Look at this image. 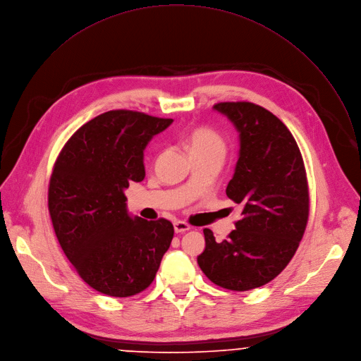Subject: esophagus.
<instances>
[{"label": "esophagus", "mask_w": 361, "mask_h": 361, "mask_svg": "<svg viewBox=\"0 0 361 361\" xmlns=\"http://www.w3.org/2000/svg\"><path fill=\"white\" fill-rule=\"evenodd\" d=\"M173 228H175V232L176 233H185L188 231H190V225L183 222V221H178L173 224Z\"/></svg>", "instance_id": "esophagus-1"}]
</instances>
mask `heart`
I'll return each mask as SVG.
<instances>
[{"label": "heart", "instance_id": "obj_1", "mask_svg": "<svg viewBox=\"0 0 361 361\" xmlns=\"http://www.w3.org/2000/svg\"><path fill=\"white\" fill-rule=\"evenodd\" d=\"M185 145L192 158H221L226 155L225 137L210 126H196L185 137Z\"/></svg>", "mask_w": 361, "mask_h": 361}]
</instances>
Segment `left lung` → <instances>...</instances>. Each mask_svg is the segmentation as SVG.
Segmentation results:
<instances>
[{
    "mask_svg": "<svg viewBox=\"0 0 361 361\" xmlns=\"http://www.w3.org/2000/svg\"><path fill=\"white\" fill-rule=\"evenodd\" d=\"M240 132V154L226 195L240 204L235 231L218 243L203 229L197 264L224 289L246 292L271 281L289 264L305 235L310 196L298 142L270 111L246 101L218 102Z\"/></svg>",
    "mask_w": 361,
    "mask_h": 361,
    "instance_id": "left-lung-1",
    "label": "left lung"
}]
</instances>
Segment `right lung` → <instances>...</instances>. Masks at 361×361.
Returning <instances> with one entry per match:
<instances>
[{
  "instance_id": "1",
  "label": "right lung",
  "mask_w": 361,
  "mask_h": 361,
  "mask_svg": "<svg viewBox=\"0 0 361 361\" xmlns=\"http://www.w3.org/2000/svg\"><path fill=\"white\" fill-rule=\"evenodd\" d=\"M173 119L115 109L82 125L58 154L48 212L61 249L80 277L111 298L151 286L173 238L164 218H129L123 190L145 178L143 149Z\"/></svg>"
}]
</instances>
